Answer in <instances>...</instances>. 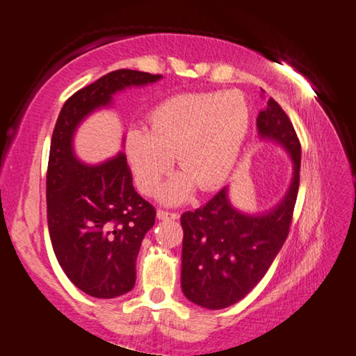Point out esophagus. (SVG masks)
Returning a JSON list of instances; mask_svg holds the SVG:
<instances>
[{"mask_svg": "<svg viewBox=\"0 0 356 356\" xmlns=\"http://www.w3.org/2000/svg\"><path fill=\"white\" fill-rule=\"evenodd\" d=\"M156 216H158V219H163V220H166V219L176 220V219H179L177 212H169V211H164V209H158Z\"/></svg>", "mask_w": 356, "mask_h": 356, "instance_id": "1", "label": "esophagus"}]
</instances>
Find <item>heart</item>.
I'll return each instance as SVG.
<instances>
[{"mask_svg": "<svg viewBox=\"0 0 356 356\" xmlns=\"http://www.w3.org/2000/svg\"><path fill=\"white\" fill-rule=\"evenodd\" d=\"M248 127L249 107L241 92L180 94L152 111L150 129L127 132L124 148L136 182L147 195L158 192L177 156L184 176L169 182L161 195L177 203L192 185L209 192L232 176Z\"/></svg>", "mask_w": 356, "mask_h": 356, "instance_id": "b5f03b06", "label": "heart"}]
</instances>
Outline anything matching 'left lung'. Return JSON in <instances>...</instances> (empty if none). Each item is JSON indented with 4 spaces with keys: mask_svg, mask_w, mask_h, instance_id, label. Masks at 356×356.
Returning a JSON list of instances; mask_svg holds the SVG:
<instances>
[{
    "mask_svg": "<svg viewBox=\"0 0 356 356\" xmlns=\"http://www.w3.org/2000/svg\"><path fill=\"white\" fill-rule=\"evenodd\" d=\"M257 129L264 139L283 145L294 161V177L284 200L267 214L246 216L232 208L227 188H222L206 204L180 216L182 291L188 300L209 310L236 304L264 278L293 220L300 180L299 137L272 97L257 116Z\"/></svg>",
    "mask_w": 356,
    "mask_h": 356,
    "instance_id": "1",
    "label": "left lung"
}]
</instances>
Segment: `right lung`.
<instances>
[{"label": "right lung", "instance_id": "add662e5", "mask_svg": "<svg viewBox=\"0 0 356 356\" xmlns=\"http://www.w3.org/2000/svg\"><path fill=\"white\" fill-rule=\"evenodd\" d=\"M160 78L127 68L107 73L67 99L52 132L46 174L52 249L68 280L97 299L134 288L137 254L156 211L134 190L124 153L89 166L73 155V134L84 116L108 105L115 92Z\"/></svg>", "mask_w": 356, "mask_h": 356}]
</instances>
